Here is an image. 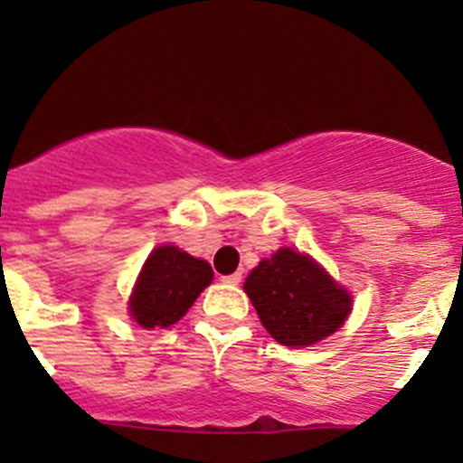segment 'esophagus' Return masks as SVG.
<instances>
[{
  "label": "esophagus",
  "mask_w": 463,
  "mask_h": 463,
  "mask_svg": "<svg viewBox=\"0 0 463 463\" xmlns=\"http://www.w3.org/2000/svg\"><path fill=\"white\" fill-rule=\"evenodd\" d=\"M222 280H224L226 285H239L241 283V274L235 272V274H228V276H222Z\"/></svg>",
  "instance_id": "obj_1"
}]
</instances>
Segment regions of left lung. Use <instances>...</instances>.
<instances>
[{
	"label": "left lung",
	"mask_w": 463,
	"mask_h": 463,
	"mask_svg": "<svg viewBox=\"0 0 463 463\" xmlns=\"http://www.w3.org/2000/svg\"><path fill=\"white\" fill-rule=\"evenodd\" d=\"M261 324L279 344L311 346L337 331L353 298L313 259L280 248L263 259L243 283Z\"/></svg>",
	"instance_id": "1"
}]
</instances>
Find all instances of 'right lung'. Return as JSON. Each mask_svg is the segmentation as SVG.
<instances>
[{
  "mask_svg": "<svg viewBox=\"0 0 463 463\" xmlns=\"http://www.w3.org/2000/svg\"><path fill=\"white\" fill-rule=\"evenodd\" d=\"M211 280L213 269L206 261L194 259L176 246L156 248L137 280L130 316L143 328L172 326L189 311Z\"/></svg>",
  "mask_w": 463,
  "mask_h": 463,
  "instance_id": "add662e5",
  "label": "right lung"
}]
</instances>
